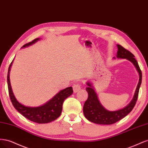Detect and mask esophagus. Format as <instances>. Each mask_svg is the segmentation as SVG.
Masks as SVG:
<instances>
[{"instance_id": "obj_1", "label": "esophagus", "mask_w": 148, "mask_h": 148, "mask_svg": "<svg viewBox=\"0 0 148 148\" xmlns=\"http://www.w3.org/2000/svg\"><path fill=\"white\" fill-rule=\"evenodd\" d=\"M81 86L82 85L80 84V83H76L75 84H73V89L74 92H77L78 91H79L80 89H81Z\"/></svg>"}]
</instances>
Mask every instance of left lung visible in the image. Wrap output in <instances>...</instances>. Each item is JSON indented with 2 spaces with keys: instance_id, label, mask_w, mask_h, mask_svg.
<instances>
[{
  "instance_id": "left-lung-1",
  "label": "left lung",
  "mask_w": 148,
  "mask_h": 148,
  "mask_svg": "<svg viewBox=\"0 0 148 148\" xmlns=\"http://www.w3.org/2000/svg\"><path fill=\"white\" fill-rule=\"evenodd\" d=\"M118 51L117 57L120 59H127L132 62L135 66L140 75V79L136 89L135 95L132 101L125 108L117 111H109L104 108L98 99L96 92L94 90L91 84L88 82L86 91L88 94V99L84 102L83 106L84 115L88 120L91 122L101 125H111L115 123L127 116L135 107L138 97L139 89L142 81V73L138 65L135 56L132 52L125 49L122 46L117 44Z\"/></svg>"
}]
</instances>
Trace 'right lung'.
Returning <instances> with one entry per match:
<instances>
[{
    "mask_svg": "<svg viewBox=\"0 0 148 148\" xmlns=\"http://www.w3.org/2000/svg\"><path fill=\"white\" fill-rule=\"evenodd\" d=\"M39 39V38L34 39L31 42L25 44L22 47L29 46V45L35 43ZM12 64V62L10 64L8 70L7 84L8 94H9L11 102L15 109L17 110V111L22 115H23L25 118L38 123H49L57 119L62 113V105H63L64 100L66 97L72 95L73 92L72 87L66 88L60 91L52 99L41 106L36 107H26L20 104L19 102H18L12 92L9 77V73Z\"/></svg>",
    "mask_w": 148,
    "mask_h": 148,
    "instance_id": "1",
    "label": "right lung"
}]
</instances>
